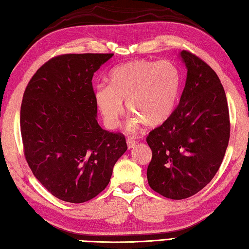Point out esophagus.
Returning a JSON list of instances; mask_svg holds the SVG:
<instances>
[{
	"label": "esophagus",
	"mask_w": 249,
	"mask_h": 249,
	"mask_svg": "<svg viewBox=\"0 0 249 249\" xmlns=\"http://www.w3.org/2000/svg\"><path fill=\"white\" fill-rule=\"evenodd\" d=\"M137 144H138V142L135 140H133V139H128V140H126V145H128V148L129 149L134 147Z\"/></svg>",
	"instance_id": "esophagus-1"
}]
</instances>
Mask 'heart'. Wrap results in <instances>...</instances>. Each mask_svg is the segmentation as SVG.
I'll list each match as a JSON object with an SVG mask.
<instances>
[{
    "instance_id": "heart-1",
    "label": "heart",
    "mask_w": 249,
    "mask_h": 249,
    "mask_svg": "<svg viewBox=\"0 0 249 249\" xmlns=\"http://www.w3.org/2000/svg\"><path fill=\"white\" fill-rule=\"evenodd\" d=\"M108 87L95 90V103L107 128L116 129L124 116L123 103L133 118L132 129L156 128L170 118L180 92L181 77L171 62L139 59L111 70Z\"/></svg>"
}]
</instances>
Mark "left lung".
I'll use <instances>...</instances> for the list:
<instances>
[{
	"label": "left lung",
	"instance_id": "obj_1",
	"mask_svg": "<svg viewBox=\"0 0 249 249\" xmlns=\"http://www.w3.org/2000/svg\"><path fill=\"white\" fill-rule=\"evenodd\" d=\"M180 55L187 76L179 105L146 138L153 153L148 184L171 199L193 196L213 180L231 129L226 92L217 73L191 52Z\"/></svg>",
	"mask_w": 249,
	"mask_h": 249
}]
</instances>
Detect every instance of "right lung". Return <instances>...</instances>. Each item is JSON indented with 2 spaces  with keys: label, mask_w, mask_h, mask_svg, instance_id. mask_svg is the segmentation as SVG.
<instances>
[{
  "label": "right lung",
  "mask_w": 249,
  "mask_h": 249,
  "mask_svg": "<svg viewBox=\"0 0 249 249\" xmlns=\"http://www.w3.org/2000/svg\"><path fill=\"white\" fill-rule=\"evenodd\" d=\"M114 54H64L36 70L22 96L20 132L32 173L55 197L88 201L108 185L126 151L123 133L103 130L92 78Z\"/></svg>",
  "instance_id": "1"
}]
</instances>
